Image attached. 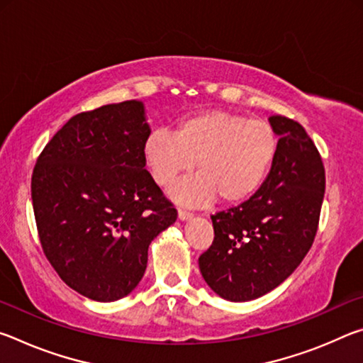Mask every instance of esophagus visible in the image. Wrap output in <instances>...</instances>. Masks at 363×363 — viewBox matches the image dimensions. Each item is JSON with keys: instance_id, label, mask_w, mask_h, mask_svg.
I'll return each instance as SVG.
<instances>
[{"instance_id": "1", "label": "esophagus", "mask_w": 363, "mask_h": 363, "mask_svg": "<svg viewBox=\"0 0 363 363\" xmlns=\"http://www.w3.org/2000/svg\"><path fill=\"white\" fill-rule=\"evenodd\" d=\"M177 218H179L181 220H189V219L194 218V214L190 211H186V210H179V211H177Z\"/></svg>"}]
</instances>
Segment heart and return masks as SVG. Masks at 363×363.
Listing matches in <instances>:
<instances>
[{
	"mask_svg": "<svg viewBox=\"0 0 363 363\" xmlns=\"http://www.w3.org/2000/svg\"><path fill=\"white\" fill-rule=\"evenodd\" d=\"M279 153V134L264 120L210 108L177 121L174 134L153 131L143 145L144 163L158 186L168 187L194 168L195 176L171 189L182 205H238L266 181Z\"/></svg>",
	"mask_w": 363,
	"mask_h": 363,
	"instance_id": "1",
	"label": "heart"
}]
</instances>
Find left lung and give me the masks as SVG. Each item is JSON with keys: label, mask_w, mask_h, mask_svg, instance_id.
Instances as JSON below:
<instances>
[{"label": "left lung", "mask_w": 363, "mask_h": 363, "mask_svg": "<svg viewBox=\"0 0 363 363\" xmlns=\"http://www.w3.org/2000/svg\"><path fill=\"white\" fill-rule=\"evenodd\" d=\"M279 153L259 190L211 216L214 240L199 257L208 286L227 301L261 298L294 272L317 233L325 169L299 123L269 116Z\"/></svg>", "instance_id": "8db88e82"}]
</instances>
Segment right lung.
<instances>
[{"label": "right lung", "mask_w": 363, "mask_h": 363, "mask_svg": "<svg viewBox=\"0 0 363 363\" xmlns=\"http://www.w3.org/2000/svg\"><path fill=\"white\" fill-rule=\"evenodd\" d=\"M140 101L70 118L35 164L32 201L43 251L72 290L112 303L144 277L147 251L177 211L145 168Z\"/></svg>", "instance_id": "add662e5"}]
</instances>
